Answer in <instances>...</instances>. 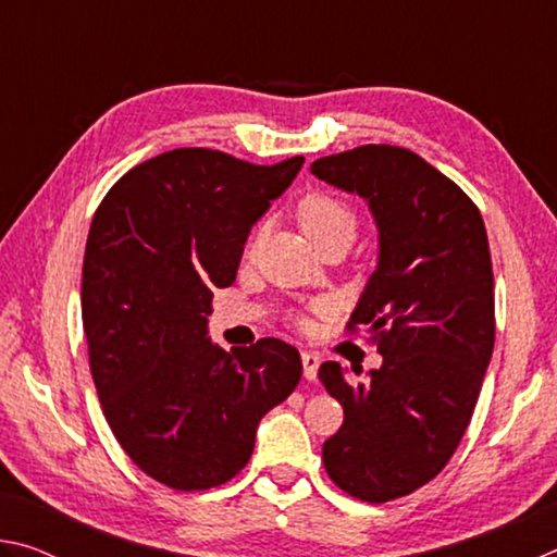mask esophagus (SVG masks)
<instances>
[{"mask_svg": "<svg viewBox=\"0 0 557 557\" xmlns=\"http://www.w3.org/2000/svg\"><path fill=\"white\" fill-rule=\"evenodd\" d=\"M301 369H305V379L307 381H314L317 379V371H319V356L305 351L301 354Z\"/></svg>", "mask_w": 557, "mask_h": 557, "instance_id": "esophagus-1", "label": "esophagus"}]
</instances>
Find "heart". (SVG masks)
<instances>
[{
    "label": "heart",
    "mask_w": 557,
    "mask_h": 557,
    "mask_svg": "<svg viewBox=\"0 0 557 557\" xmlns=\"http://www.w3.org/2000/svg\"><path fill=\"white\" fill-rule=\"evenodd\" d=\"M297 219L301 231L317 248L326 240L344 238L351 243L358 231V215L344 199L329 191H309L297 203Z\"/></svg>",
    "instance_id": "obj_1"
}]
</instances>
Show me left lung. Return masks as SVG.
<instances>
[{
    "label": "left lung",
    "instance_id": "1",
    "mask_svg": "<svg viewBox=\"0 0 557 557\" xmlns=\"http://www.w3.org/2000/svg\"><path fill=\"white\" fill-rule=\"evenodd\" d=\"M312 174L369 203L379 265L348 329L366 326L383 356L363 383L336 361L319 381L344 405L324 442L332 482L361 502L408 496L455 455L494 351V272L482 213L410 149L363 145L322 157Z\"/></svg>",
    "mask_w": 557,
    "mask_h": 557
}]
</instances>
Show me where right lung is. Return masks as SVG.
Masks as SVG:
<instances>
[{
	"mask_svg": "<svg viewBox=\"0 0 557 557\" xmlns=\"http://www.w3.org/2000/svg\"><path fill=\"white\" fill-rule=\"evenodd\" d=\"M301 164L172 149L129 169L92 215L81 287L92 381L127 457L176 492L231 482L262 414L301 379L280 338L225 354L206 336L213 289L233 285L250 228Z\"/></svg>",
	"mask_w": 557,
	"mask_h": 557,
	"instance_id": "1",
	"label": "right lung"
}]
</instances>
